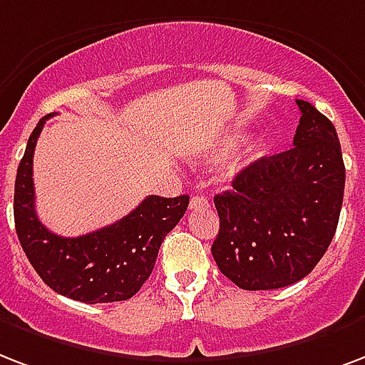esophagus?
Instances as JSON below:
<instances>
[{
    "mask_svg": "<svg viewBox=\"0 0 365 365\" xmlns=\"http://www.w3.org/2000/svg\"><path fill=\"white\" fill-rule=\"evenodd\" d=\"M208 201L205 199V197H201V195H195V197H191V202H189V207L191 208H201V207H207Z\"/></svg>",
    "mask_w": 365,
    "mask_h": 365,
    "instance_id": "34e87169",
    "label": "esophagus"
}]
</instances>
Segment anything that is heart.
I'll list each match as a JSON object with an SVG mask.
<instances>
[{
  "label": "heart",
  "mask_w": 365,
  "mask_h": 365,
  "mask_svg": "<svg viewBox=\"0 0 365 365\" xmlns=\"http://www.w3.org/2000/svg\"><path fill=\"white\" fill-rule=\"evenodd\" d=\"M247 138V130H235L233 133H230V135H226V138H222L216 143V145L212 147V151L208 153L207 158L210 160V163H218V160H224V158H227L230 155H233L235 153V149L239 147V143L243 141V139ZM264 145L260 143V145H250L247 151L243 153V155H239V157H235L232 160V168L233 172L239 170V168H243L245 164L249 163L250 158H255L258 155V153L262 151Z\"/></svg>",
  "instance_id": "heart-1"
}]
</instances>
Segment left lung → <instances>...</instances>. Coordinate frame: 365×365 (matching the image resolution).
I'll return each instance as SVG.
<instances>
[{
  "instance_id": "obj_1",
  "label": "left lung",
  "mask_w": 365,
  "mask_h": 365,
  "mask_svg": "<svg viewBox=\"0 0 365 365\" xmlns=\"http://www.w3.org/2000/svg\"><path fill=\"white\" fill-rule=\"evenodd\" d=\"M293 149L262 157L239 172L232 191L214 197L220 216L212 257L245 291L300 282L335 235L344 195V163L335 126L297 99Z\"/></svg>"
}]
</instances>
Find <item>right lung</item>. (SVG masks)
I'll use <instances>...</instances> for the list:
<instances>
[{
  "instance_id": "1",
  "label": "right lung",
  "mask_w": 365,
  "mask_h": 365,
  "mask_svg": "<svg viewBox=\"0 0 365 365\" xmlns=\"http://www.w3.org/2000/svg\"><path fill=\"white\" fill-rule=\"evenodd\" d=\"M49 115L30 133L15 180V227L32 268L55 293L97 304L132 299L149 279L164 237L187 210L189 197L149 195L115 224L80 237L49 232L36 214L32 158Z\"/></svg>"
}]
</instances>
